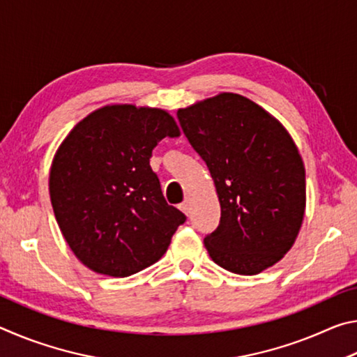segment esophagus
<instances>
[{"label":"esophagus","mask_w":357,"mask_h":357,"mask_svg":"<svg viewBox=\"0 0 357 357\" xmlns=\"http://www.w3.org/2000/svg\"><path fill=\"white\" fill-rule=\"evenodd\" d=\"M179 209L183 211V213H184L185 215H189V213H190V202L185 200L184 203H181V204H179Z\"/></svg>","instance_id":"esophagus-1"}]
</instances>
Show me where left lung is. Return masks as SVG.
I'll return each instance as SVG.
<instances>
[{"label": "left lung", "mask_w": 357, "mask_h": 357, "mask_svg": "<svg viewBox=\"0 0 357 357\" xmlns=\"http://www.w3.org/2000/svg\"><path fill=\"white\" fill-rule=\"evenodd\" d=\"M178 119L219 195V227L204 238L209 257L241 275L275 264L294 244L305 211V168L293 138L233 93L181 108Z\"/></svg>", "instance_id": "8db88e82"}]
</instances>
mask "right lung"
Here are the masks:
<instances>
[{"label": "right lung", "mask_w": 357, "mask_h": 357, "mask_svg": "<svg viewBox=\"0 0 357 357\" xmlns=\"http://www.w3.org/2000/svg\"><path fill=\"white\" fill-rule=\"evenodd\" d=\"M165 137H179L167 112L108 105L80 121L59 146L52 206L72 252L94 273L128 277L154 264L185 222L149 165Z\"/></svg>", "instance_id": "obj_1"}]
</instances>
